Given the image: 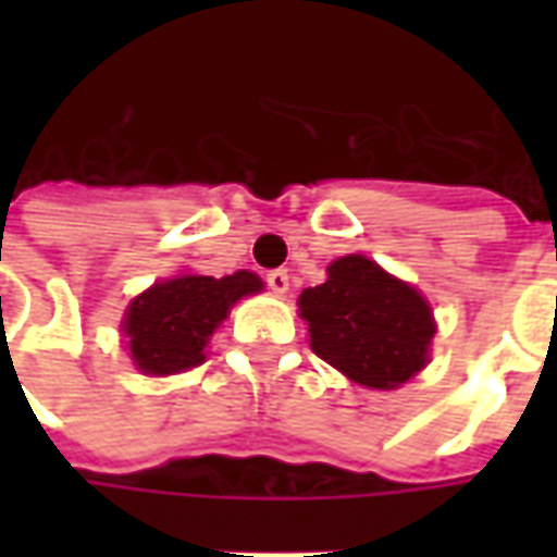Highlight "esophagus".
Masks as SVG:
<instances>
[{
    "mask_svg": "<svg viewBox=\"0 0 557 557\" xmlns=\"http://www.w3.org/2000/svg\"><path fill=\"white\" fill-rule=\"evenodd\" d=\"M265 283H268V289L277 292V295H286V292H289V274H286L283 268H274V271H268Z\"/></svg>",
    "mask_w": 557,
    "mask_h": 557,
    "instance_id": "34e87169",
    "label": "esophagus"
}]
</instances>
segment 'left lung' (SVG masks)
<instances>
[{"label":"left lung","instance_id":"obj_1","mask_svg":"<svg viewBox=\"0 0 557 557\" xmlns=\"http://www.w3.org/2000/svg\"><path fill=\"white\" fill-rule=\"evenodd\" d=\"M298 310L310 349L358 385L394 391L430 363L432 307L367 256L334 259L325 283L301 292Z\"/></svg>","mask_w":557,"mask_h":557}]
</instances>
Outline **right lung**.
Listing matches in <instances>:
<instances>
[{
  "instance_id": "add662e5",
  "label": "right lung",
  "mask_w": 557,
  "mask_h": 557,
  "mask_svg": "<svg viewBox=\"0 0 557 557\" xmlns=\"http://www.w3.org/2000/svg\"><path fill=\"white\" fill-rule=\"evenodd\" d=\"M262 292L253 271L226 277L178 274L127 304L122 334L139 373L172 375L206 361V346L232 304Z\"/></svg>"
}]
</instances>
